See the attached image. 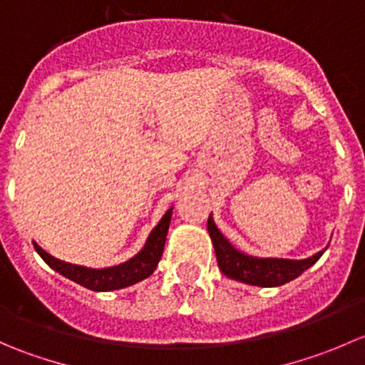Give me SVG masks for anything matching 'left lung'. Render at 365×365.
<instances>
[{
  "label": "left lung",
  "mask_w": 365,
  "mask_h": 365,
  "mask_svg": "<svg viewBox=\"0 0 365 365\" xmlns=\"http://www.w3.org/2000/svg\"><path fill=\"white\" fill-rule=\"evenodd\" d=\"M208 233L212 238L213 249H215L217 263L220 272L226 277L240 281L244 284L259 286V288H275L286 282L293 281L298 275L304 274L307 268H311L316 261L327 251L322 249L314 256L305 257V259H284V257H257L238 251L235 245L230 244L226 237L219 231V227L213 222V217H208Z\"/></svg>",
  "instance_id": "8db88e82"
}]
</instances>
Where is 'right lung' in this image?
<instances>
[{
	"label": "right lung",
	"instance_id": "obj_1",
	"mask_svg": "<svg viewBox=\"0 0 365 365\" xmlns=\"http://www.w3.org/2000/svg\"><path fill=\"white\" fill-rule=\"evenodd\" d=\"M171 215L173 206L164 213L159 224L148 235L141 251L135 254V256H132L130 259L125 261V263L114 264V267L108 268H90L83 267V264L67 263V261H61L58 257L51 256L36 242H33V245H35V251L38 252V256L53 270L63 275V277L84 286V288L91 289V292H114V289L128 288V286L150 277L155 272L157 264H159L162 257V252H164L165 237H168Z\"/></svg>",
	"mask_w": 365,
	"mask_h": 365
}]
</instances>
